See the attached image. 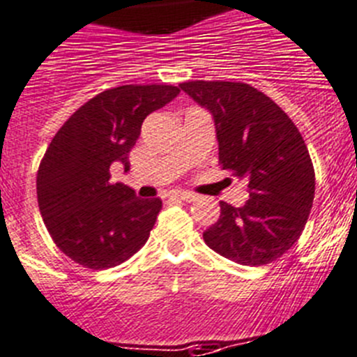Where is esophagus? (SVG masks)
<instances>
[{
	"label": "esophagus",
	"instance_id": "1",
	"mask_svg": "<svg viewBox=\"0 0 357 357\" xmlns=\"http://www.w3.org/2000/svg\"><path fill=\"white\" fill-rule=\"evenodd\" d=\"M174 197H176V199H179V201L194 202L195 199H197V195H195V194H190V192H176Z\"/></svg>",
	"mask_w": 357,
	"mask_h": 357
}]
</instances>
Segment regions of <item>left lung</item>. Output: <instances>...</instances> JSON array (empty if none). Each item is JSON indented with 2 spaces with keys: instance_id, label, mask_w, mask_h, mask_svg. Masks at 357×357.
<instances>
[{
  "instance_id": "1",
  "label": "left lung",
  "mask_w": 357,
  "mask_h": 357,
  "mask_svg": "<svg viewBox=\"0 0 357 357\" xmlns=\"http://www.w3.org/2000/svg\"><path fill=\"white\" fill-rule=\"evenodd\" d=\"M215 118L220 167L246 179L241 208L220 202L202 234L216 254L243 266L275 262L294 245L315 195V171L303 135L268 95L245 82L179 84Z\"/></svg>"
}]
</instances>
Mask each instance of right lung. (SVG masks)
Segmentation results:
<instances>
[{
    "mask_svg": "<svg viewBox=\"0 0 357 357\" xmlns=\"http://www.w3.org/2000/svg\"><path fill=\"white\" fill-rule=\"evenodd\" d=\"M179 93L171 84L105 89L73 112L56 132L36 174L43 224L66 257L89 269H109L148 241L162 209L158 197L139 199L111 181V165L128 171V153L146 116Z\"/></svg>",
    "mask_w": 357,
    "mask_h": 357,
    "instance_id": "add662e5",
    "label": "right lung"
}]
</instances>
